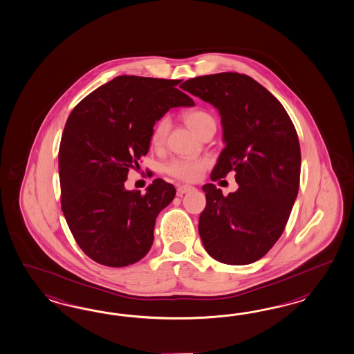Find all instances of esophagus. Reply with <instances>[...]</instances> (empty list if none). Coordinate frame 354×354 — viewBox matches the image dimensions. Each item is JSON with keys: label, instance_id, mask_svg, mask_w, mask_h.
I'll return each mask as SVG.
<instances>
[{"label": "esophagus", "instance_id": "1", "mask_svg": "<svg viewBox=\"0 0 354 354\" xmlns=\"http://www.w3.org/2000/svg\"><path fill=\"white\" fill-rule=\"evenodd\" d=\"M194 189V187L193 185H189V184H184V185H179L178 187V193L182 196L184 193L191 192Z\"/></svg>", "mask_w": 354, "mask_h": 354}]
</instances>
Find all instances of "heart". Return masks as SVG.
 Instances as JSON below:
<instances>
[{
  "label": "heart",
  "mask_w": 354,
  "mask_h": 354,
  "mask_svg": "<svg viewBox=\"0 0 354 354\" xmlns=\"http://www.w3.org/2000/svg\"><path fill=\"white\" fill-rule=\"evenodd\" d=\"M185 119L196 133H198L200 129H203L207 122L214 120L213 117L204 110L191 111L189 114H187ZM169 129H170V119L167 117H163L154 124V127L151 129V133H150V142L154 148H160L163 145ZM207 163H209L207 158L182 156V157H175L170 161L166 162L165 171L172 178H176L179 180L194 182L203 175Z\"/></svg>",
  "instance_id": "heart-1"
}]
</instances>
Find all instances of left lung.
<instances>
[{
  "label": "left lung",
  "instance_id": "obj_1",
  "mask_svg": "<svg viewBox=\"0 0 354 354\" xmlns=\"http://www.w3.org/2000/svg\"><path fill=\"white\" fill-rule=\"evenodd\" d=\"M182 89L218 110L225 148L210 179L235 171L239 189L223 196L203 187L206 207L198 234L210 257L249 265L263 257L288 222L300 185L299 136L286 109L250 76L221 73L198 76Z\"/></svg>",
  "mask_w": 354,
  "mask_h": 354
}]
</instances>
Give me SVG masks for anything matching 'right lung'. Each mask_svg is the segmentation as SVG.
<instances>
[{"mask_svg": "<svg viewBox=\"0 0 354 354\" xmlns=\"http://www.w3.org/2000/svg\"><path fill=\"white\" fill-rule=\"evenodd\" d=\"M180 80L122 75L82 100L66 122L58 166L61 204L77 245L101 265L124 268L145 257L157 215L175 188L154 179L145 194L124 187L149 150L156 122L193 106Z\"/></svg>", "mask_w": 354, "mask_h": 354, "instance_id": "add662e5", "label": "right lung"}]
</instances>
